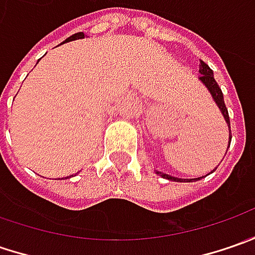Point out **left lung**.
I'll return each instance as SVG.
<instances>
[{
    "label": "left lung",
    "instance_id": "left-lung-1",
    "mask_svg": "<svg viewBox=\"0 0 255 255\" xmlns=\"http://www.w3.org/2000/svg\"><path fill=\"white\" fill-rule=\"evenodd\" d=\"M200 81L203 84L207 86V89L210 91V93L213 95V99L216 101L217 106L220 108L221 113L226 119V122L229 123L230 126V118H229V111L226 108V103H224V98H223V92H221L220 86L217 85L214 76H213V71L209 68V65L204 64L203 61L200 62ZM230 142H231V130H230ZM157 174H160L162 177L167 179V180H173V181H191V180H200L201 177H197V179H177V177H173V176H169V174H164L162 171H157Z\"/></svg>",
    "mask_w": 255,
    "mask_h": 255
}]
</instances>
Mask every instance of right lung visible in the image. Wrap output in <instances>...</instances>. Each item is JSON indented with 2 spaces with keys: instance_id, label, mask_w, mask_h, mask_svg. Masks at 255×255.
I'll use <instances>...</instances> for the list:
<instances>
[{
  "instance_id": "add662e5",
  "label": "right lung",
  "mask_w": 255,
  "mask_h": 255,
  "mask_svg": "<svg viewBox=\"0 0 255 255\" xmlns=\"http://www.w3.org/2000/svg\"><path fill=\"white\" fill-rule=\"evenodd\" d=\"M71 38H72V41H74V39H79V38H84V32H78V34L72 35ZM66 41H69V39H66Z\"/></svg>"
}]
</instances>
